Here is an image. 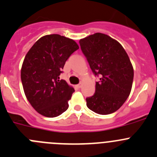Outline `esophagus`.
<instances>
[{
	"mask_svg": "<svg viewBox=\"0 0 157 157\" xmlns=\"http://www.w3.org/2000/svg\"><path fill=\"white\" fill-rule=\"evenodd\" d=\"M77 86L78 88H81L82 86H83V83H79V84L77 85Z\"/></svg>",
	"mask_w": 157,
	"mask_h": 157,
	"instance_id": "esophagus-1",
	"label": "esophagus"
}]
</instances>
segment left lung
Returning <instances> with one entry per match:
<instances>
[{
  "label": "left lung",
  "instance_id": "obj_1",
  "mask_svg": "<svg viewBox=\"0 0 157 157\" xmlns=\"http://www.w3.org/2000/svg\"><path fill=\"white\" fill-rule=\"evenodd\" d=\"M83 54L93 73L100 77L86 106L101 115L120 109L130 94L133 68L122 45L108 35L96 33L80 40Z\"/></svg>",
  "mask_w": 157,
  "mask_h": 157
}]
</instances>
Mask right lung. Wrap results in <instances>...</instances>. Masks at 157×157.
<instances>
[{
  "label": "right lung",
  "mask_w": 157,
  "mask_h": 157,
  "mask_svg": "<svg viewBox=\"0 0 157 157\" xmlns=\"http://www.w3.org/2000/svg\"><path fill=\"white\" fill-rule=\"evenodd\" d=\"M78 49L72 39L50 34L40 37L26 54L21 71L23 88L29 103L41 115L55 117L68 109L74 89L59 76Z\"/></svg>",
  "instance_id": "1"
}]
</instances>
